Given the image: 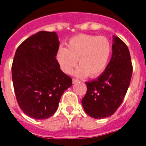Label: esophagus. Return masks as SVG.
I'll use <instances>...</instances> for the list:
<instances>
[{
    "instance_id": "34e87169",
    "label": "esophagus",
    "mask_w": 146,
    "mask_h": 146,
    "mask_svg": "<svg viewBox=\"0 0 146 146\" xmlns=\"http://www.w3.org/2000/svg\"><path fill=\"white\" fill-rule=\"evenodd\" d=\"M79 82V79H73V83H76V82Z\"/></svg>"
}]
</instances>
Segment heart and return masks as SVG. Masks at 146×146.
<instances>
[{
  "mask_svg": "<svg viewBox=\"0 0 146 146\" xmlns=\"http://www.w3.org/2000/svg\"><path fill=\"white\" fill-rule=\"evenodd\" d=\"M112 54L110 40L104 36L79 34L68 41L67 48L60 46L56 52V60L65 73L70 74L79 61L76 71L79 76L88 74L97 77L104 73Z\"/></svg>",
  "mask_w": 146,
  "mask_h": 146,
  "instance_id": "heart-1",
  "label": "heart"
}]
</instances>
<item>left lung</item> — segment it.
<instances>
[{
    "label": "left lung",
    "mask_w": 146,
    "mask_h": 146,
    "mask_svg": "<svg viewBox=\"0 0 146 146\" xmlns=\"http://www.w3.org/2000/svg\"><path fill=\"white\" fill-rule=\"evenodd\" d=\"M112 54L104 73L85 82L87 92L82 100L85 112L94 118L112 115L122 104L133 72L131 54L127 45L114 36Z\"/></svg>",
    "instance_id": "left-lung-1"
}]
</instances>
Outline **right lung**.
Returning a JSON list of instances; mask_svg holds the SVG:
<instances>
[{
  "label": "right lung",
  "mask_w": 146,
  "mask_h": 146,
  "mask_svg": "<svg viewBox=\"0 0 146 146\" xmlns=\"http://www.w3.org/2000/svg\"><path fill=\"white\" fill-rule=\"evenodd\" d=\"M58 48L55 32L40 31L16 49L12 64L14 92L21 110L31 118L53 115L61 95L72 85L55 58Z\"/></svg>",
  "instance_id": "obj_1"
}]
</instances>
